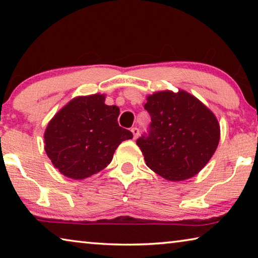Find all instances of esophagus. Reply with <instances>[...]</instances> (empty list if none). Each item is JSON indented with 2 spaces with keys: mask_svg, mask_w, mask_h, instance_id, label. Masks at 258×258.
I'll use <instances>...</instances> for the list:
<instances>
[{
  "mask_svg": "<svg viewBox=\"0 0 258 258\" xmlns=\"http://www.w3.org/2000/svg\"><path fill=\"white\" fill-rule=\"evenodd\" d=\"M131 131H132V133H133V138L137 139V138L139 137V134H140L139 128H138V127H133Z\"/></svg>",
  "mask_w": 258,
  "mask_h": 258,
  "instance_id": "1",
  "label": "esophagus"
}]
</instances>
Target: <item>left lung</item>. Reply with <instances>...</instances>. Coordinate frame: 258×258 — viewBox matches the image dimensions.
<instances>
[{
  "instance_id": "8db88e82",
  "label": "left lung",
  "mask_w": 258,
  "mask_h": 258,
  "mask_svg": "<svg viewBox=\"0 0 258 258\" xmlns=\"http://www.w3.org/2000/svg\"><path fill=\"white\" fill-rule=\"evenodd\" d=\"M148 137L140 138L148 167L168 181H184L206 166L220 142V124L205 104L186 91L148 95Z\"/></svg>"
}]
</instances>
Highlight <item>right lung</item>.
I'll list each match as a JSON object with an SVG mask.
<instances>
[{
  "instance_id": "add662e5",
  "label": "right lung",
  "mask_w": 258,
  "mask_h": 258,
  "mask_svg": "<svg viewBox=\"0 0 258 258\" xmlns=\"http://www.w3.org/2000/svg\"><path fill=\"white\" fill-rule=\"evenodd\" d=\"M104 100L100 93L74 98L46 126L45 152L66 177L84 180L102 171L117 147L133 138L118 125L119 108L107 106Z\"/></svg>"
}]
</instances>
